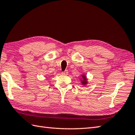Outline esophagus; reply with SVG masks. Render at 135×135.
Masks as SVG:
<instances>
[{
    "label": "esophagus",
    "instance_id": "34e87169",
    "mask_svg": "<svg viewBox=\"0 0 135 135\" xmlns=\"http://www.w3.org/2000/svg\"><path fill=\"white\" fill-rule=\"evenodd\" d=\"M61 74H62V75H68V71H67V70H65L64 71H63V72H62V73H61Z\"/></svg>",
    "mask_w": 135,
    "mask_h": 135
}]
</instances>
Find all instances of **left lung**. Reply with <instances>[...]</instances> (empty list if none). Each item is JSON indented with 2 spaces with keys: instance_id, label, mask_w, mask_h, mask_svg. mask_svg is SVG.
Listing matches in <instances>:
<instances>
[{
  "instance_id": "1",
  "label": "left lung",
  "mask_w": 135,
  "mask_h": 135,
  "mask_svg": "<svg viewBox=\"0 0 135 135\" xmlns=\"http://www.w3.org/2000/svg\"><path fill=\"white\" fill-rule=\"evenodd\" d=\"M83 76V80L81 81V83H82V84H83V85H85V84H87V79L86 78L85 75H83V76Z\"/></svg>"
}]
</instances>
